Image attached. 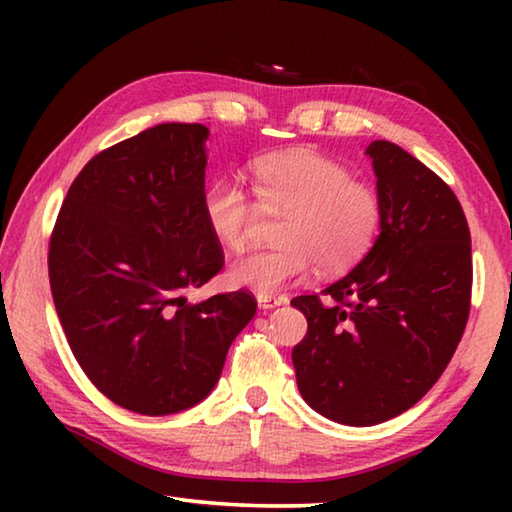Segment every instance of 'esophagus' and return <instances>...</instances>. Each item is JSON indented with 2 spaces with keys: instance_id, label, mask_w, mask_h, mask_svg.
Instances as JSON below:
<instances>
[{
  "instance_id": "34e87169",
  "label": "esophagus",
  "mask_w": 512,
  "mask_h": 512,
  "mask_svg": "<svg viewBox=\"0 0 512 512\" xmlns=\"http://www.w3.org/2000/svg\"><path fill=\"white\" fill-rule=\"evenodd\" d=\"M284 298H280V296H257V305L262 307V309H273V307H280V305H284Z\"/></svg>"
}]
</instances>
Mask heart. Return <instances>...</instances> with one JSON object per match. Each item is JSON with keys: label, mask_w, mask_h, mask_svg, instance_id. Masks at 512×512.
Masks as SVG:
<instances>
[{"label": "heart", "mask_w": 512, "mask_h": 512, "mask_svg": "<svg viewBox=\"0 0 512 512\" xmlns=\"http://www.w3.org/2000/svg\"><path fill=\"white\" fill-rule=\"evenodd\" d=\"M257 207L284 214L275 228L280 246L232 262L228 282L257 296H273L300 282L311 266L341 273L375 244L384 201L375 185L352 178L345 164L314 151H287L250 164ZM257 207L237 180H216L203 194V219L223 248H246Z\"/></svg>", "instance_id": "1"}]
</instances>
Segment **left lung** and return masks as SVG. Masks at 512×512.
<instances>
[{
  "instance_id": "1",
  "label": "left lung",
  "mask_w": 512,
  "mask_h": 512,
  "mask_svg": "<svg viewBox=\"0 0 512 512\" xmlns=\"http://www.w3.org/2000/svg\"><path fill=\"white\" fill-rule=\"evenodd\" d=\"M366 153L384 201L375 246L323 293L291 300L307 316L291 352L300 395L350 427L391 420L427 395L472 300L470 228L452 187L393 142Z\"/></svg>"
}]
</instances>
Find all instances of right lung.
<instances>
[{
    "label": "right lung",
    "instance_id": "1",
    "mask_svg": "<svg viewBox=\"0 0 512 512\" xmlns=\"http://www.w3.org/2000/svg\"><path fill=\"white\" fill-rule=\"evenodd\" d=\"M203 124H160L85 164L49 239V284L85 375L119 406L169 415L210 395L257 311L244 289L189 305L221 271L203 219Z\"/></svg>",
    "mask_w": 512,
    "mask_h": 512
}]
</instances>
